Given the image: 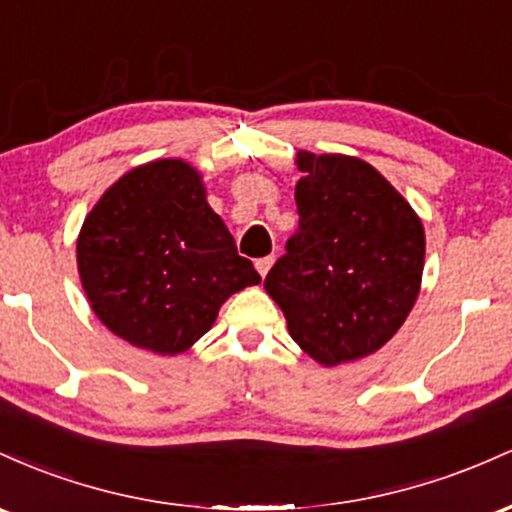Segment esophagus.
Returning a JSON list of instances; mask_svg holds the SVG:
<instances>
[{
	"instance_id": "34e87169",
	"label": "esophagus",
	"mask_w": 512,
	"mask_h": 512,
	"mask_svg": "<svg viewBox=\"0 0 512 512\" xmlns=\"http://www.w3.org/2000/svg\"><path fill=\"white\" fill-rule=\"evenodd\" d=\"M273 263H275V258H273V256L258 258V261H256V271L261 273V278H266L268 271H271V268H273Z\"/></svg>"
}]
</instances>
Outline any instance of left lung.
<instances>
[{
    "label": "left lung",
    "mask_w": 512,
    "mask_h": 512,
    "mask_svg": "<svg viewBox=\"0 0 512 512\" xmlns=\"http://www.w3.org/2000/svg\"><path fill=\"white\" fill-rule=\"evenodd\" d=\"M300 232L266 275L292 341L336 367L377 353L416 304L426 261L421 217L372 164L295 157Z\"/></svg>",
    "instance_id": "obj_1"
}]
</instances>
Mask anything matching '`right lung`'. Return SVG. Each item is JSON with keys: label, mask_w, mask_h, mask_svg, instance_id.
I'll return each mask as SVG.
<instances>
[{"label": "right lung", "mask_w": 512, "mask_h": 512, "mask_svg": "<svg viewBox=\"0 0 512 512\" xmlns=\"http://www.w3.org/2000/svg\"><path fill=\"white\" fill-rule=\"evenodd\" d=\"M91 309L130 346L179 355L205 336L234 292L261 283L210 208L186 159H154L96 200L77 237Z\"/></svg>", "instance_id": "add662e5"}]
</instances>
